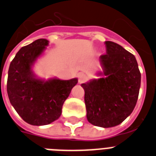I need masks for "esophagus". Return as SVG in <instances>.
<instances>
[{
	"instance_id": "1",
	"label": "esophagus",
	"mask_w": 156,
	"mask_h": 156,
	"mask_svg": "<svg viewBox=\"0 0 156 156\" xmlns=\"http://www.w3.org/2000/svg\"><path fill=\"white\" fill-rule=\"evenodd\" d=\"M87 79V75L83 73H81V74H78V82L79 83H82V82H84Z\"/></svg>"
}]
</instances>
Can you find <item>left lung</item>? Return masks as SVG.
Returning <instances> with one entry per match:
<instances>
[{"instance_id":"8db88e82","label":"left lung","mask_w":156,"mask_h":156,"mask_svg":"<svg viewBox=\"0 0 156 156\" xmlns=\"http://www.w3.org/2000/svg\"><path fill=\"white\" fill-rule=\"evenodd\" d=\"M100 56L102 78L81 86L85 91L87 120L94 126L112 127L132 113L140 93L141 74L135 57L113 41H105Z\"/></svg>"}]
</instances>
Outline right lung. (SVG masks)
<instances>
[{
  "mask_svg": "<svg viewBox=\"0 0 156 156\" xmlns=\"http://www.w3.org/2000/svg\"><path fill=\"white\" fill-rule=\"evenodd\" d=\"M49 45L46 39H37L16 53L10 63L7 93L10 103L21 119L34 126L51 123L61 116L64 102L78 78L60 80L37 78L32 67Z\"/></svg>",
  "mask_w": 156,
  "mask_h": 156,
  "instance_id": "right-lung-1",
  "label": "right lung"
}]
</instances>
